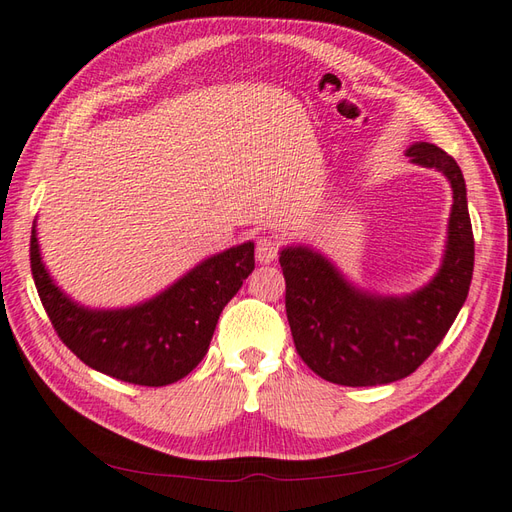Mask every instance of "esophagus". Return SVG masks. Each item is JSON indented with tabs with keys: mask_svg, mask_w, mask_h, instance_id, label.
Instances as JSON below:
<instances>
[{
	"mask_svg": "<svg viewBox=\"0 0 512 512\" xmlns=\"http://www.w3.org/2000/svg\"><path fill=\"white\" fill-rule=\"evenodd\" d=\"M277 253H279V244H277V240H272V237H261V240L257 242L255 257L259 264H270V261H275Z\"/></svg>",
	"mask_w": 512,
	"mask_h": 512,
	"instance_id": "obj_1",
	"label": "esophagus"
}]
</instances>
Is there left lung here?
I'll list each match as a JSON object with an SVG mask.
<instances>
[{
    "instance_id": "left-lung-1",
    "label": "left lung",
    "mask_w": 512,
    "mask_h": 512,
    "mask_svg": "<svg viewBox=\"0 0 512 512\" xmlns=\"http://www.w3.org/2000/svg\"><path fill=\"white\" fill-rule=\"evenodd\" d=\"M406 154L451 185L441 268L410 294H377L351 283L334 261L305 244L283 246L285 312L294 347L316 375L340 386L390 384L430 358L465 305L473 275L467 185L458 163L427 141Z\"/></svg>"
}]
</instances>
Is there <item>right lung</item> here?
I'll return each instance as SVG.
<instances>
[{
    "mask_svg": "<svg viewBox=\"0 0 512 512\" xmlns=\"http://www.w3.org/2000/svg\"><path fill=\"white\" fill-rule=\"evenodd\" d=\"M30 266L41 303L67 347L87 366L139 386H168L205 358L218 318L255 270V244L202 259L181 279L137 305L100 310L71 299L45 268L37 237Z\"/></svg>",
    "mask_w": 512,
    "mask_h": 512,
    "instance_id": "add662e5",
    "label": "right lung"
}]
</instances>
